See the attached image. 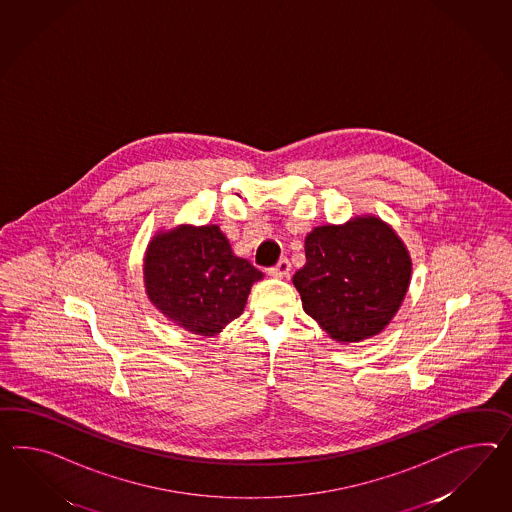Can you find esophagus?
<instances>
[{"label":"esophagus","instance_id":"34e87169","mask_svg":"<svg viewBox=\"0 0 512 512\" xmlns=\"http://www.w3.org/2000/svg\"><path fill=\"white\" fill-rule=\"evenodd\" d=\"M289 271H291V263H289L288 258H282L280 262L276 263L275 267L269 269V275L284 278V276L289 275Z\"/></svg>","mask_w":512,"mask_h":512}]
</instances>
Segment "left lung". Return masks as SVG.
I'll list each match as a JSON object with an SVG mask.
<instances>
[{
    "mask_svg": "<svg viewBox=\"0 0 512 512\" xmlns=\"http://www.w3.org/2000/svg\"><path fill=\"white\" fill-rule=\"evenodd\" d=\"M293 284L304 312L338 341L364 340L390 323L405 299L412 263L392 228L375 217L319 226L304 241Z\"/></svg>",
    "mask_w": 512,
    "mask_h": 512,
    "instance_id": "8db88e82",
    "label": "left lung"
}]
</instances>
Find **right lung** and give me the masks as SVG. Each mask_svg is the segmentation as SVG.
<instances>
[{
	"label": "right lung",
	"mask_w": 512,
	"mask_h": 512,
	"mask_svg": "<svg viewBox=\"0 0 512 512\" xmlns=\"http://www.w3.org/2000/svg\"><path fill=\"white\" fill-rule=\"evenodd\" d=\"M262 273L237 258L219 226H180L159 234L145 260L146 293L161 314L198 336L237 319Z\"/></svg>",
	"instance_id": "obj_1"
}]
</instances>
